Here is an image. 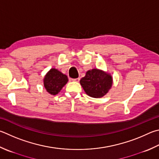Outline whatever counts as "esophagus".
Wrapping results in <instances>:
<instances>
[{
    "label": "esophagus",
    "mask_w": 159,
    "mask_h": 159,
    "mask_svg": "<svg viewBox=\"0 0 159 159\" xmlns=\"http://www.w3.org/2000/svg\"><path fill=\"white\" fill-rule=\"evenodd\" d=\"M71 80H74V81H76V82H79L80 78H77V79H71Z\"/></svg>",
    "instance_id": "1"
}]
</instances>
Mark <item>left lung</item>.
Instances as JSON below:
<instances>
[{"label": "left lung", "mask_w": 159, "mask_h": 159, "mask_svg": "<svg viewBox=\"0 0 159 159\" xmlns=\"http://www.w3.org/2000/svg\"><path fill=\"white\" fill-rule=\"evenodd\" d=\"M80 83L88 96L100 98L108 93L112 85L111 74L98 69H93L86 72L85 76Z\"/></svg>", "instance_id": "left-lung-1"}]
</instances>
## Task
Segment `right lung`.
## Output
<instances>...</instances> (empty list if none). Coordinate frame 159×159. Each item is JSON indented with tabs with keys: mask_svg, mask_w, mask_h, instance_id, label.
<instances>
[{
	"mask_svg": "<svg viewBox=\"0 0 159 159\" xmlns=\"http://www.w3.org/2000/svg\"><path fill=\"white\" fill-rule=\"evenodd\" d=\"M68 81V78L56 69L52 68L46 74L44 79V85L48 93L56 95L61 90Z\"/></svg>",
	"mask_w": 159,
	"mask_h": 159,
	"instance_id": "add662e5",
	"label": "right lung"
}]
</instances>
